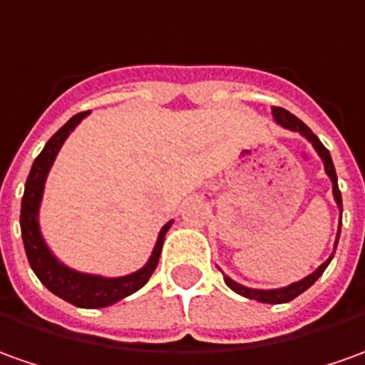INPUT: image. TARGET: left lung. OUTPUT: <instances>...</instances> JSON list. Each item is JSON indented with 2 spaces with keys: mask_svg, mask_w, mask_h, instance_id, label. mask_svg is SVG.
<instances>
[{
  "mask_svg": "<svg viewBox=\"0 0 365 365\" xmlns=\"http://www.w3.org/2000/svg\"><path fill=\"white\" fill-rule=\"evenodd\" d=\"M272 118H274V121H276L277 125H282L284 130L296 131V133H299L302 138H306V140L312 143V148L316 150V153L319 155V160L324 162V170H326V175H328L329 182H331V193H334V200H336V203H338V210H339V224H338V234H336V242H334V252H331L328 259H326L322 266L316 267L309 276L302 277V279H297V282L289 284V286L274 287V289L247 287L244 286V284H237V282L232 279L230 276H224V282L227 284V287H230V289H234L235 294L247 297V299H255V302H262V304H286V302H292V299L299 296V294H304L307 287L314 286V284H316V279L326 272V267L329 266L331 257H334V254H336V247H338V242H339V232H341V193H339L338 175H336V168H334V162H331V155H329V151L326 150V145L319 141L318 135L309 130L304 121L297 120L294 113H289V111L284 110V108H272Z\"/></svg>",
  "mask_w": 365,
  "mask_h": 365,
  "instance_id": "1",
  "label": "left lung"
}]
</instances>
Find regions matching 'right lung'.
I'll return each instance as SVG.
<instances>
[{
    "label": "right lung",
    "instance_id": "1",
    "mask_svg": "<svg viewBox=\"0 0 365 365\" xmlns=\"http://www.w3.org/2000/svg\"><path fill=\"white\" fill-rule=\"evenodd\" d=\"M89 113L91 111H83V113L73 115L63 128H59L49 138L41 153L36 158V162L31 165V172L27 175L26 192H24V200H21L19 225H21V237H24V247H26L29 266L36 272L39 282L51 294H56L69 304L93 309V307L113 306L120 299L135 294L140 287L148 284L153 269L158 267L163 240H165L168 230L172 227L173 220L162 225L148 262L140 269L125 274V276L108 277L99 276V274L79 272V269L66 266L61 259H58V255L51 252V247L47 245L46 237L41 234V224H39V207H41V200H43L47 175H49V170L58 158L61 145L69 138V133L76 130Z\"/></svg>",
    "mask_w": 365,
    "mask_h": 365
}]
</instances>
